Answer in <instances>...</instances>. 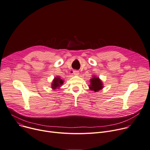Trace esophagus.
<instances>
[{"label":"esophagus","instance_id":"obj_1","mask_svg":"<svg viewBox=\"0 0 150 150\" xmlns=\"http://www.w3.org/2000/svg\"><path fill=\"white\" fill-rule=\"evenodd\" d=\"M73 74L74 75H79V71H76V70H75V71H73Z\"/></svg>","mask_w":150,"mask_h":150}]
</instances>
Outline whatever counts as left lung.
Returning a JSON list of instances; mask_svg holds the SVG:
<instances>
[{"label": "left lung", "instance_id": "1", "mask_svg": "<svg viewBox=\"0 0 150 150\" xmlns=\"http://www.w3.org/2000/svg\"><path fill=\"white\" fill-rule=\"evenodd\" d=\"M91 84L90 86V88L91 90H93L94 91H98L100 89L103 88L102 83L101 81L99 79V78H93L91 79Z\"/></svg>", "mask_w": 150, "mask_h": 150}]
</instances>
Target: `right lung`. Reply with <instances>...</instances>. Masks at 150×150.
<instances>
[{
    "instance_id": "1",
    "label": "right lung",
    "mask_w": 150,
    "mask_h": 150,
    "mask_svg": "<svg viewBox=\"0 0 150 150\" xmlns=\"http://www.w3.org/2000/svg\"><path fill=\"white\" fill-rule=\"evenodd\" d=\"M63 83V81L62 79H60V78L59 77L55 78L51 85L52 88L53 89H56L57 88H59L60 86H61V85H62Z\"/></svg>"
}]
</instances>
